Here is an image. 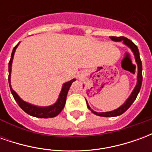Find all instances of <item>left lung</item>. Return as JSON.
<instances>
[{
  "label": "left lung",
  "mask_w": 152,
  "mask_h": 152,
  "mask_svg": "<svg viewBox=\"0 0 152 152\" xmlns=\"http://www.w3.org/2000/svg\"><path fill=\"white\" fill-rule=\"evenodd\" d=\"M110 38L112 39V40L114 41H121L123 40L124 44H125L126 45L129 47L131 49V50L133 51L134 56H135V60H136V63L137 64V85H136V87L134 88V91L132 92L131 95L129 97V99L126 100V102H124L123 105L120 107L119 108H117L116 110H114V111H112V112H94L92 109L90 108V107L89 106V104L87 103V107L91 111V112L94 113V114L97 115H99V116H104V117H112V116H117V115H121V114H123L124 112H126L128 109L129 108L133 102H134V100L137 98L138 93L140 91L141 86H142V61L140 59V56H139V51H138V49H137V45L132 41V40H129L128 38L124 37H110ZM87 102V101H86Z\"/></svg>",
  "instance_id": "obj_1"
}]
</instances>
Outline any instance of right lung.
I'll use <instances>...</instances> for the list:
<instances>
[{
    "mask_svg": "<svg viewBox=\"0 0 152 152\" xmlns=\"http://www.w3.org/2000/svg\"><path fill=\"white\" fill-rule=\"evenodd\" d=\"M18 44H17V45H15V48H14V50L12 51L11 58H10V62H9V85H10V91H11L12 94H13L14 99H15V101L17 102L18 106H19L26 113H28V114L30 115H32V116H35V117L38 118H51L56 116V115H58L59 114L60 112H62V110H63V107H64L65 103H66V95H67L68 90H69L70 87L72 86V84L76 80V79H72V80H70V81L65 83V84L63 85L62 91L60 93L59 97H58V101L56 102V103H54L53 105L50 106V107H36V106L31 105V104H29L28 102L23 101V100L18 97V94L13 90V89L11 88V86H10V72H11L12 61H13V57H14V54H15V50H16L17 46L18 45Z\"/></svg>",
    "mask_w": 152,
    "mask_h": 152,
    "instance_id": "right-lung-1",
    "label": "right lung"
}]
</instances>
